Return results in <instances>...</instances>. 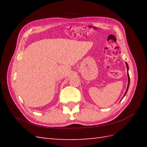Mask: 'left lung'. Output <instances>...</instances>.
<instances>
[{
	"label": "left lung",
	"mask_w": 147,
	"mask_h": 147,
	"mask_svg": "<svg viewBox=\"0 0 147 147\" xmlns=\"http://www.w3.org/2000/svg\"><path fill=\"white\" fill-rule=\"evenodd\" d=\"M126 67H127V77H128V83H127V89H126V91L125 92V93H124V95L123 96V97L124 96L126 95V93L127 92V90H128V88H129V83H130V80H129V73H128V69H129V67H128V64H127V62H126Z\"/></svg>",
	"instance_id": "obj_1"
}]
</instances>
